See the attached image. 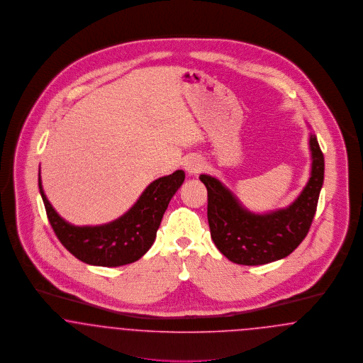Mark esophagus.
I'll list each match as a JSON object with an SVG mask.
<instances>
[{"label":"esophagus","instance_id":"esophagus-1","mask_svg":"<svg viewBox=\"0 0 363 363\" xmlns=\"http://www.w3.org/2000/svg\"><path fill=\"white\" fill-rule=\"evenodd\" d=\"M183 168L189 174H198L203 168V161L198 155H189L183 161Z\"/></svg>","mask_w":363,"mask_h":363}]
</instances>
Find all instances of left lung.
Instances as JSON below:
<instances>
[{"instance_id": "1", "label": "left lung", "mask_w": 363, "mask_h": 363, "mask_svg": "<svg viewBox=\"0 0 363 363\" xmlns=\"http://www.w3.org/2000/svg\"><path fill=\"white\" fill-rule=\"evenodd\" d=\"M311 171L299 196L286 208L267 213L246 209L218 179L201 174L208 189V221L216 247L239 265H265L286 258L305 239L324 184V154L310 133Z\"/></svg>"}]
</instances>
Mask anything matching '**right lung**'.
<instances>
[{
  "instance_id": "obj_1",
  "label": "right lung",
  "mask_w": 363,
  "mask_h": 363,
  "mask_svg": "<svg viewBox=\"0 0 363 363\" xmlns=\"http://www.w3.org/2000/svg\"><path fill=\"white\" fill-rule=\"evenodd\" d=\"M184 177L183 171H176L154 180L131 209L108 224L94 227H77L65 221L48 201L40 173L38 184L49 223L62 246L84 264L116 267L133 264L153 246L162 216Z\"/></svg>"
}]
</instances>
